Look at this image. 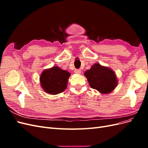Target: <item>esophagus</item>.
Masks as SVG:
<instances>
[{"label": "esophagus", "mask_w": 148, "mask_h": 148, "mask_svg": "<svg viewBox=\"0 0 148 148\" xmlns=\"http://www.w3.org/2000/svg\"><path fill=\"white\" fill-rule=\"evenodd\" d=\"M81 72H82L81 70H79V69H75V73H77V74H80V73H81Z\"/></svg>", "instance_id": "1"}]
</instances>
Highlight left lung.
I'll return each mask as SVG.
<instances>
[{"label":"left lung","instance_id":"left-lung-1","mask_svg":"<svg viewBox=\"0 0 148 148\" xmlns=\"http://www.w3.org/2000/svg\"><path fill=\"white\" fill-rule=\"evenodd\" d=\"M84 75L88 79L91 88L102 94L111 92L118 83L114 71L99 63L94 64L90 69L85 71Z\"/></svg>","mask_w":148,"mask_h":148}]
</instances>
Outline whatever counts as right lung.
Masks as SVG:
<instances>
[{
    "label": "right lung",
    "mask_w": 148,
    "mask_h": 148,
    "mask_svg": "<svg viewBox=\"0 0 148 148\" xmlns=\"http://www.w3.org/2000/svg\"><path fill=\"white\" fill-rule=\"evenodd\" d=\"M70 73L57 66L42 71L40 83L43 90L50 95H57L66 88Z\"/></svg>",
    "instance_id": "right-lung-1"
}]
</instances>
